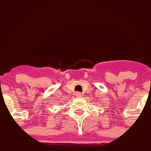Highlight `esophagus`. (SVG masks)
I'll use <instances>...</instances> for the list:
<instances>
[{
    "mask_svg": "<svg viewBox=\"0 0 151 151\" xmlns=\"http://www.w3.org/2000/svg\"><path fill=\"white\" fill-rule=\"evenodd\" d=\"M76 97H82V94H81V92H76Z\"/></svg>",
    "mask_w": 151,
    "mask_h": 151,
    "instance_id": "34e87169",
    "label": "esophagus"
}]
</instances>
